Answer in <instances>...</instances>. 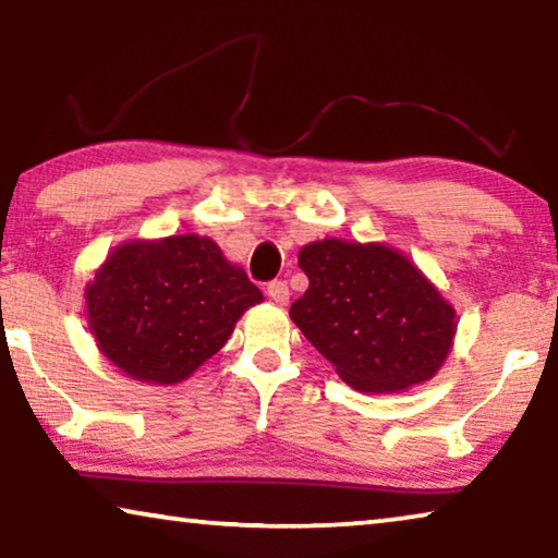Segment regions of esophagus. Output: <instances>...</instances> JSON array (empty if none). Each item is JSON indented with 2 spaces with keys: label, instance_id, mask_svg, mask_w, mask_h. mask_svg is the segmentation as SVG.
<instances>
[{
  "label": "esophagus",
  "instance_id": "1",
  "mask_svg": "<svg viewBox=\"0 0 558 558\" xmlns=\"http://www.w3.org/2000/svg\"><path fill=\"white\" fill-rule=\"evenodd\" d=\"M268 298L272 302H278V305H288V300H290L288 282L286 280H272L268 286Z\"/></svg>",
  "mask_w": 558,
  "mask_h": 558
}]
</instances>
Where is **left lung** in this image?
Returning a JSON list of instances; mask_svg holds the SVG:
<instances>
[{
	"label": "left lung",
	"instance_id": "1",
	"mask_svg": "<svg viewBox=\"0 0 558 558\" xmlns=\"http://www.w3.org/2000/svg\"><path fill=\"white\" fill-rule=\"evenodd\" d=\"M298 266L310 288L292 302V323L352 389L399 393L446 364L456 307L401 251L323 239L302 245Z\"/></svg>",
	"mask_w": 558,
	"mask_h": 558
}]
</instances>
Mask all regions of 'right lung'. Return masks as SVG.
<instances>
[{"label": "right lung", "instance_id": "add662e5", "mask_svg": "<svg viewBox=\"0 0 558 558\" xmlns=\"http://www.w3.org/2000/svg\"><path fill=\"white\" fill-rule=\"evenodd\" d=\"M258 302L263 292L245 270L196 233L120 243L86 286L100 354L130 379L157 386L189 379Z\"/></svg>", "mask_w": 558, "mask_h": 558}]
</instances>
